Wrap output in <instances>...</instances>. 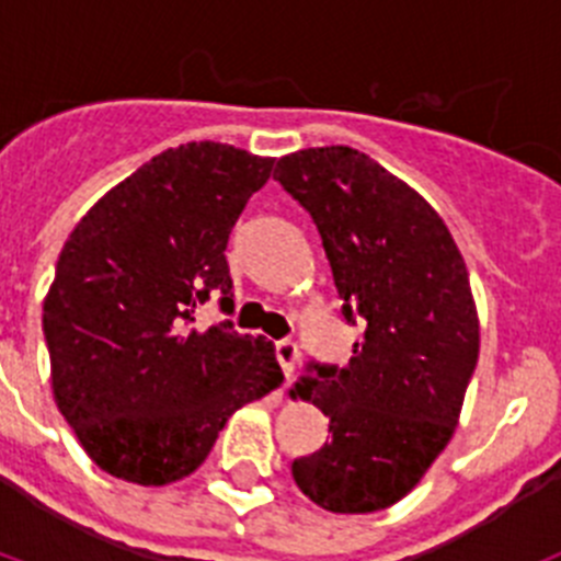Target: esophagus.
I'll return each instance as SVG.
<instances>
[{"instance_id":"esophagus-1","label":"esophagus","mask_w":561,"mask_h":561,"mask_svg":"<svg viewBox=\"0 0 561 561\" xmlns=\"http://www.w3.org/2000/svg\"><path fill=\"white\" fill-rule=\"evenodd\" d=\"M275 356L277 362H280V368H284V376L286 379H291V374H295V365L297 359H300V351H297V345L291 340H280L275 345Z\"/></svg>"}]
</instances>
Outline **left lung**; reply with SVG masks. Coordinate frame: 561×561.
<instances>
[{
	"instance_id": "left-lung-1",
	"label": "left lung",
	"mask_w": 561,
	"mask_h": 561,
	"mask_svg": "<svg viewBox=\"0 0 561 561\" xmlns=\"http://www.w3.org/2000/svg\"><path fill=\"white\" fill-rule=\"evenodd\" d=\"M275 180L311 213L345 320L368 323L345 368L311 365L289 390L331 433L291 478L325 512H381L458 427L480 351L469 272L435 207L368 153L304 148L277 160Z\"/></svg>"
}]
</instances>
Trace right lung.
<instances>
[{
	"mask_svg": "<svg viewBox=\"0 0 561 561\" xmlns=\"http://www.w3.org/2000/svg\"><path fill=\"white\" fill-rule=\"evenodd\" d=\"M272 162L210 140L168 148L69 232L42 314L53 399L112 478H187L227 419L284 381L270 340L193 325L210 291L232 311L227 238Z\"/></svg>",
	"mask_w": 561,
	"mask_h": 561,
	"instance_id": "right-lung-1",
	"label": "right lung"
}]
</instances>
